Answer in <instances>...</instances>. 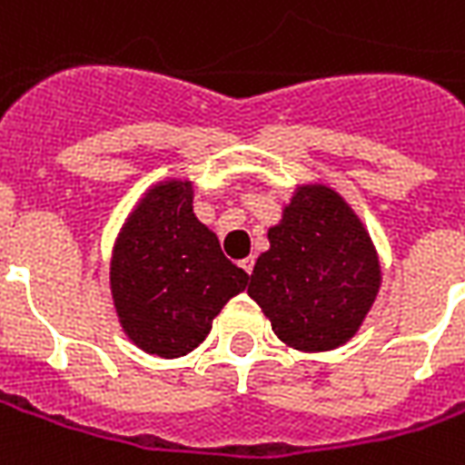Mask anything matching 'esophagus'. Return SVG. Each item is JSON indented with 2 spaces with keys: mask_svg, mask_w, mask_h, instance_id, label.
<instances>
[{
  "mask_svg": "<svg viewBox=\"0 0 465 465\" xmlns=\"http://www.w3.org/2000/svg\"><path fill=\"white\" fill-rule=\"evenodd\" d=\"M253 263H256V261H253V256H249V259L242 261V268L246 271V273H249V276H251V271H253Z\"/></svg>",
  "mask_w": 465,
  "mask_h": 465,
  "instance_id": "esophagus-1",
  "label": "esophagus"
}]
</instances>
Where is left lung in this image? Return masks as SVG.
<instances>
[{
  "label": "left lung",
  "mask_w": 465,
  "mask_h": 465,
  "mask_svg": "<svg viewBox=\"0 0 465 465\" xmlns=\"http://www.w3.org/2000/svg\"><path fill=\"white\" fill-rule=\"evenodd\" d=\"M268 243L249 295L278 340L325 352L355 338L381 285L380 256L355 209L328 184H298Z\"/></svg>",
  "instance_id": "left-lung-1"
}]
</instances>
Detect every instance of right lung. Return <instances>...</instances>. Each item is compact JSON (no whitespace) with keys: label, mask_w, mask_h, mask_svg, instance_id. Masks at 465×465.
Instances as JSON below:
<instances>
[{"label":"right lung","mask_w":465,"mask_h":465,"mask_svg":"<svg viewBox=\"0 0 465 465\" xmlns=\"http://www.w3.org/2000/svg\"><path fill=\"white\" fill-rule=\"evenodd\" d=\"M194 184L167 177L137 199L110 256V295L120 328L147 355H189L249 273L223 256L194 216Z\"/></svg>","instance_id":"1"}]
</instances>
